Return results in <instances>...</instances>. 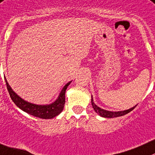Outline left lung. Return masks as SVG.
Here are the masks:
<instances>
[{
	"mask_svg": "<svg viewBox=\"0 0 155 155\" xmlns=\"http://www.w3.org/2000/svg\"><path fill=\"white\" fill-rule=\"evenodd\" d=\"M91 104H92L93 108H94V110H95L96 113H97V114L100 115L101 116H102V117H105V118H114V117H119V116H124V115L127 114V113H129V112L133 110L135 108V107H136V106H135V107H132V108L129 109V110H124V111L111 112V111H107V110H103V109L97 107V106L94 104V101H93V98H91Z\"/></svg>",
	"mask_w": 155,
	"mask_h": 155,
	"instance_id": "1",
	"label": "left lung"
}]
</instances>
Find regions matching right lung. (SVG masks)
Returning a JSON list of instances; mask_svg holds the SVG:
<instances>
[{"label": "right lung", "instance_id": "right-lung-1", "mask_svg": "<svg viewBox=\"0 0 155 155\" xmlns=\"http://www.w3.org/2000/svg\"><path fill=\"white\" fill-rule=\"evenodd\" d=\"M4 78H5V77H4ZM5 81L10 98L13 102L17 106V107H19L23 111L27 113L28 114H30L36 117L41 118V119H51L61 113V112L64 109V104H65L66 89L71 84V82H68L64 87L61 92L60 93L58 99L53 104H50V105H36V104H32L29 102H26L24 100L20 98L9 86L6 78Z\"/></svg>", "mask_w": 155, "mask_h": 155}]
</instances>
